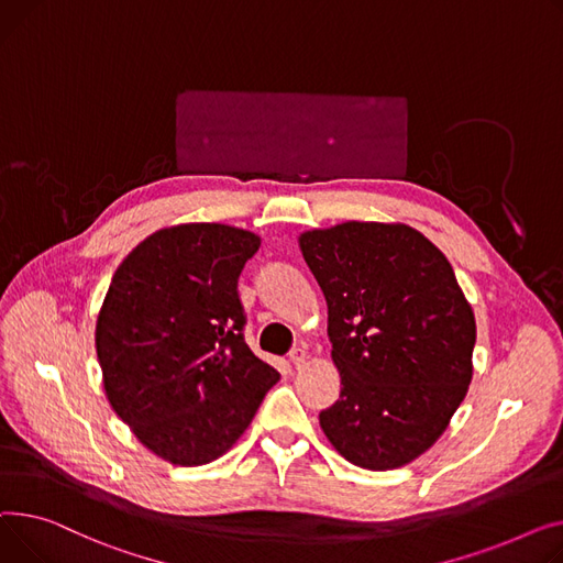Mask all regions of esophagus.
Listing matches in <instances>:
<instances>
[{"label":"esophagus","instance_id":"esophagus-1","mask_svg":"<svg viewBox=\"0 0 563 563\" xmlns=\"http://www.w3.org/2000/svg\"><path fill=\"white\" fill-rule=\"evenodd\" d=\"M288 358H290V363L295 368H300L302 363L307 361V347H295L290 354H288Z\"/></svg>","mask_w":563,"mask_h":563}]
</instances>
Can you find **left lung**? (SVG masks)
Segmentation results:
<instances>
[{
  "label": "left lung",
  "instance_id": "8db88e82",
  "mask_svg": "<svg viewBox=\"0 0 563 563\" xmlns=\"http://www.w3.org/2000/svg\"><path fill=\"white\" fill-rule=\"evenodd\" d=\"M341 398L320 427L347 461L400 468L432 448L473 379L475 316L445 254L409 224L305 231Z\"/></svg>",
  "mask_w": 563,
  "mask_h": 563
}]
</instances>
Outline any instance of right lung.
I'll return each instance as SVG.
<instances>
[{"instance_id": "right-lung-1", "label": "right lung", "mask_w": 563, "mask_h": 563, "mask_svg": "<svg viewBox=\"0 0 563 563\" xmlns=\"http://www.w3.org/2000/svg\"><path fill=\"white\" fill-rule=\"evenodd\" d=\"M258 245L218 222L158 229L120 263L99 309L107 398L175 466L222 456L279 379L243 339L239 277Z\"/></svg>"}]
</instances>
